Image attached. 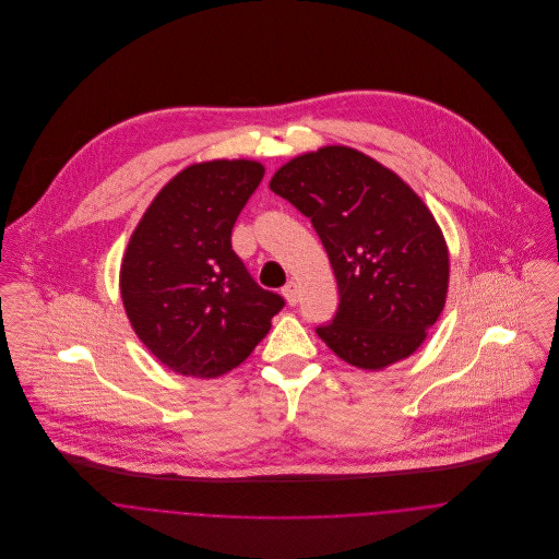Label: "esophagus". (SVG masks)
<instances>
[{"label": "esophagus", "mask_w": 559, "mask_h": 559, "mask_svg": "<svg viewBox=\"0 0 559 559\" xmlns=\"http://www.w3.org/2000/svg\"><path fill=\"white\" fill-rule=\"evenodd\" d=\"M282 293H284L288 306H295V304L299 301V284H297V282H288Z\"/></svg>", "instance_id": "esophagus-1"}]
</instances>
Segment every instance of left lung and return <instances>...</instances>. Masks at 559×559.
<instances>
[{
  "label": "left lung",
  "mask_w": 559,
  "mask_h": 559,
  "mask_svg": "<svg viewBox=\"0 0 559 559\" xmlns=\"http://www.w3.org/2000/svg\"><path fill=\"white\" fill-rule=\"evenodd\" d=\"M271 191L312 219L340 306L320 340L346 364L383 370L411 357L439 320L450 251L424 200L357 148L331 144L284 163Z\"/></svg>",
  "instance_id": "1"
}]
</instances>
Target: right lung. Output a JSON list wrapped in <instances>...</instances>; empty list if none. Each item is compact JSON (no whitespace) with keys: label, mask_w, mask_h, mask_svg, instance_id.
<instances>
[{"label":"right lung","mask_w":559,"mask_h":559,"mask_svg":"<svg viewBox=\"0 0 559 559\" xmlns=\"http://www.w3.org/2000/svg\"><path fill=\"white\" fill-rule=\"evenodd\" d=\"M262 176L253 159L187 165L160 187L124 249L127 319L176 374L217 379L235 370L284 306L249 277L230 242Z\"/></svg>","instance_id":"1"}]
</instances>
